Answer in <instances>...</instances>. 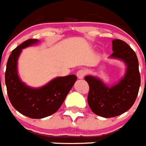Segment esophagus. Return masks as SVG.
Wrapping results in <instances>:
<instances>
[{
    "label": "esophagus",
    "mask_w": 146,
    "mask_h": 146,
    "mask_svg": "<svg viewBox=\"0 0 146 146\" xmlns=\"http://www.w3.org/2000/svg\"><path fill=\"white\" fill-rule=\"evenodd\" d=\"M85 75V71L83 69H80L79 71H78L77 72V76L79 79H82L84 78V77Z\"/></svg>",
    "instance_id": "1"
}]
</instances>
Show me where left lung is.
<instances>
[{"label":"left lung","instance_id":"left-lung-1","mask_svg":"<svg viewBox=\"0 0 146 146\" xmlns=\"http://www.w3.org/2000/svg\"><path fill=\"white\" fill-rule=\"evenodd\" d=\"M113 53L110 59H119L126 66L125 74L117 84L106 85L99 78H84L90 87L87 102L94 114L103 117H116L133 106L140 87V74L136 53L127 43L112 40Z\"/></svg>","mask_w":146,"mask_h":146}]
</instances>
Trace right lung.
<instances>
[{
    "instance_id": "right-lung-1",
    "label": "right lung",
    "mask_w": 146,
    "mask_h": 146,
    "mask_svg": "<svg viewBox=\"0 0 146 146\" xmlns=\"http://www.w3.org/2000/svg\"><path fill=\"white\" fill-rule=\"evenodd\" d=\"M37 39L25 40L12 51L7 63L5 83L9 100L14 108L27 117L39 119L59 110L77 80L74 74L57 77L43 87H31L18 74V59L23 49L38 44Z\"/></svg>"
}]
</instances>
